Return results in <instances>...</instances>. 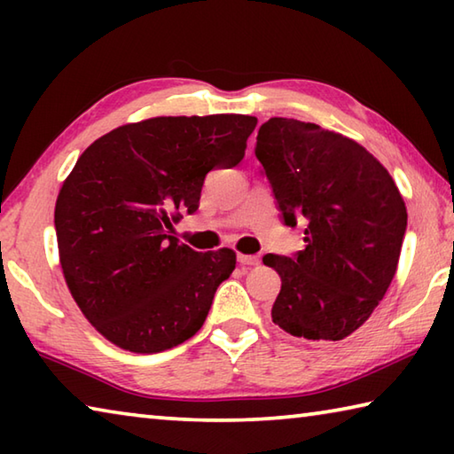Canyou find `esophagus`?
I'll return each mask as SVG.
<instances>
[{
    "label": "esophagus",
    "mask_w": 454,
    "mask_h": 454,
    "mask_svg": "<svg viewBox=\"0 0 454 454\" xmlns=\"http://www.w3.org/2000/svg\"><path fill=\"white\" fill-rule=\"evenodd\" d=\"M238 262H240L242 266H258L260 258L250 256V254H238Z\"/></svg>",
    "instance_id": "obj_1"
}]
</instances>
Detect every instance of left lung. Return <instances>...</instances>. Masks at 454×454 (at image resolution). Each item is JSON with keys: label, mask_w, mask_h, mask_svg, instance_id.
Returning <instances> with one entry per match:
<instances>
[{"label": "left lung", "mask_w": 454, "mask_h": 454, "mask_svg": "<svg viewBox=\"0 0 454 454\" xmlns=\"http://www.w3.org/2000/svg\"><path fill=\"white\" fill-rule=\"evenodd\" d=\"M256 158L286 226L304 220L306 248L266 254L282 286L272 322L306 340H342L371 318L401 258L406 206L393 176L350 137L270 118Z\"/></svg>", "instance_id": "1"}]
</instances>
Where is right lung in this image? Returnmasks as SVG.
Masks as SVG:
<instances>
[{"label": "right lung", "mask_w": 454, "mask_h": 454, "mask_svg": "<svg viewBox=\"0 0 454 454\" xmlns=\"http://www.w3.org/2000/svg\"><path fill=\"white\" fill-rule=\"evenodd\" d=\"M258 120L160 116L86 148L56 202L59 264L75 304L116 347L152 355L202 328L236 252H196L172 236L206 174L240 164Z\"/></svg>", "instance_id": "right-lung-1"}]
</instances>
